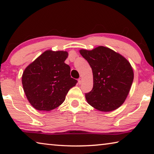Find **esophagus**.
Instances as JSON below:
<instances>
[{"label": "esophagus", "mask_w": 154, "mask_h": 154, "mask_svg": "<svg viewBox=\"0 0 154 154\" xmlns=\"http://www.w3.org/2000/svg\"><path fill=\"white\" fill-rule=\"evenodd\" d=\"M82 78H79V79H78V83H79V84H82Z\"/></svg>", "instance_id": "1"}]
</instances>
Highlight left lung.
I'll use <instances>...</instances> for the list:
<instances>
[{"label":"left lung","mask_w":154,"mask_h":154,"mask_svg":"<svg viewBox=\"0 0 154 154\" xmlns=\"http://www.w3.org/2000/svg\"><path fill=\"white\" fill-rule=\"evenodd\" d=\"M93 73V88L85 94L88 103L103 112H110L124 103L134 79L131 64L123 56L104 46L80 49Z\"/></svg>","instance_id":"8db88e82"}]
</instances>
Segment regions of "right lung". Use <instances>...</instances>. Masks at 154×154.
<instances>
[{
	"mask_svg": "<svg viewBox=\"0 0 154 154\" xmlns=\"http://www.w3.org/2000/svg\"><path fill=\"white\" fill-rule=\"evenodd\" d=\"M66 51L47 50L23 72L22 82L26 96L36 110L49 111L64 102L77 81L71 78V68L65 64Z\"/></svg>",
	"mask_w": 154,
	"mask_h": 154,
	"instance_id": "1",
	"label": "right lung"
}]
</instances>
